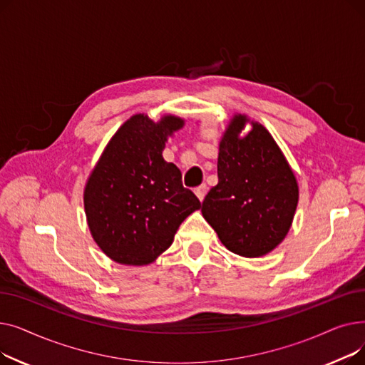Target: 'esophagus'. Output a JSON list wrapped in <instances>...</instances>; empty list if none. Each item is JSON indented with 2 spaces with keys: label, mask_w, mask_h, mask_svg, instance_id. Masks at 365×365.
I'll list each match as a JSON object with an SVG mask.
<instances>
[{
  "label": "esophagus",
  "mask_w": 365,
  "mask_h": 365,
  "mask_svg": "<svg viewBox=\"0 0 365 365\" xmlns=\"http://www.w3.org/2000/svg\"><path fill=\"white\" fill-rule=\"evenodd\" d=\"M194 192H195V195L198 197V200L202 201L204 197H205V194H207V185H200L198 187H195Z\"/></svg>",
  "instance_id": "esophagus-1"
}]
</instances>
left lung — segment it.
I'll return each instance as SVG.
<instances>
[{
	"label": "left lung",
	"mask_w": 365,
	"mask_h": 365,
	"mask_svg": "<svg viewBox=\"0 0 365 365\" xmlns=\"http://www.w3.org/2000/svg\"><path fill=\"white\" fill-rule=\"evenodd\" d=\"M247 118L237 115L219 145V183L201 212L222 244L235 255L259 257L272 252L292 226L299 187L282 152L262 124L245 138Z\"/></svg>",
	"instance_id": "8db88e82"
}]
</instances>
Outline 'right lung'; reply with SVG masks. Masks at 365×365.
I'll return each mask as SVG.
<instances>
[{"instance_id":"1","label":"right lung","mask_w":365,"mask_h":365,"mask_svg":"<svg viewBox=\"0 0 365 365\" xmlns=\"http://www.w3.org/2000/svg\"><path fill=\"white\" fill-rule=\"evenodd\" d=\"M183 127L178 117L160 123L134 115L103 150L84 190L91 235L123 264H148L164 253L180 223L201 207L183 187L182 173L163 158L165 140Z\"/></svg>"}]
</instances>
